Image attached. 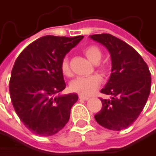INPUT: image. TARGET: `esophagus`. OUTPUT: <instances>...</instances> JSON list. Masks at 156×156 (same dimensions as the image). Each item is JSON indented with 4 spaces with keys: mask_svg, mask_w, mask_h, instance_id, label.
<instances>
[{
    "mask_svg": "<svg viewBox=\"0 0 156 156\" xmlns=\"http://www.w3.org/2000/svg\"><path fill=\"white\" fill-rule=\"evenodd\" d=\"M78 98H79L80 100H88V99H89L88 97H85V96H82V95H79V96H78Z\"/></svg>",
    "mask_w": 156,
    "mask_h": 156,
    "instance_id": "obj_1",
    "label": "esophagus"
}]
</instances>
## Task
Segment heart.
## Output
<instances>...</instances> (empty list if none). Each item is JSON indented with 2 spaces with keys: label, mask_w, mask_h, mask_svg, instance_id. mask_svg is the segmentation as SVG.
Masks as SVG:
<instances>
[{
  "label": "heart",
  "mask_w": 156,
  "mask_h": 156,
  "mask_svg": "<svg viewBox=\"0 0 156 156\" xmlns=\"http://www.w3.org/2000/svg\"><path fill=\"white\" fill-rule=\"evenodd\" d=\"M84 54L86 57L94 64H98L99 60L102 58V51L96 45H89L84 48L83 49ZM60 69L64 76L70 77L72 75L70 65H69V59L68 57H64L60 63ZM98 69L100 73L106 74L108 72L107 67L104 65H99L98 67ZM101 78L98 75H92L90 77L87 78H78L73 80L70 83V90L78 93L82 96H90L92 95L100 86Z\"/></svg>",
  "instance_id": "b5f03b06"
}]
</instances>
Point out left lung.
<instances>
[{"label":"left lung","instance_id":"8db88e82","mask_svg":"<svg viewBox=\"0 0 156 156\" xmlns=\"http://www.w3.org/2000/svg\"><path fill=\"white\" fill-rule=\"evenodd\" d=\"M89 37L108 49L112 60V73L101 89L111 98H100L102 108L95 119L110 130L126 129L136 120L148 99L151 90L148 66L135 48L111 34Z\"/></svg>","mask_w":156,"mask_h":156}]
</instances>
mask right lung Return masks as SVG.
Masks as SVG:
<instances>
[{
  "label": "right lung",
  "mask_w": 156,
  "mask_h": 156,
  "mask_svg": "<svg viewBox=\"0 0 156 156\" xmlns=\"http://www.w3.org/2000/svg\"><path fill=\"white\" fill-rule=\"evenodd\" d=\"M48 35L30 43L17 58L10 79L11 99L20 121L32 133L49 136L69 120L78 95H58L66 87L60 63L83 39Z\"/></svg>",
  "instance_id": "1"
}]
</instances>
